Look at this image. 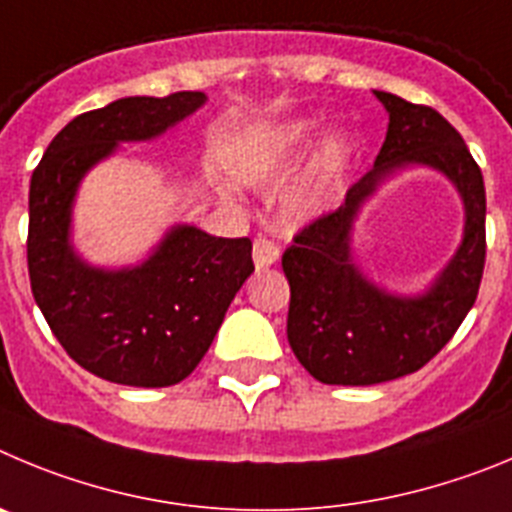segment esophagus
I'll list each match as a JSON object with an SVG mask.
<instances>
[{"label": "esophagus", "mask_w": 512, "mask_h": 512, "mask_svg": "<svg viewBox=\"0 0 512 512\" xmlns=\"http://www.w3.org/2000/svg\"><path fill=\"white\" fill-rule=\"evenodd\" d=\"M252 257H255V265L262 270V267H270L278 262L280 250L273 245V242H270V239L257 237L255 245H252Z\"/></svg>", "instance_id": "1"}]
</instances>
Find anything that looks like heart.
<instances>
[{
	"label": "heart",
	"instance_id": "1",
	"mask_svg": "<svg viewBox=\"0 0 512 512\" xmlns=\"http://www.w3.org/2000/svg\"><path fill=\"white\" fill-rule=\"evenodd\" d=\"M316 140V124L298 119L288 122L270 135L262 137L239 165V176L252 186H265L285 173L296 168L298 160L308 153V147ZM344 173H347V147L342 140H331L329 145L313 160L306 181L290 196V211L298 219H316L326 214L334 204L336 193L344 186Z\"/></svg>",
	"mask_w": 512,
	"mask_h": 512
}]
</instances>
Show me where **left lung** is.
<instances>
[{
    "label": "left lung",
    "mask_w": 512,
    "mask_h": 512,
    "mask_svg": "<svg viewBox=\"0 0 512 512\" xmlns=\"http://www.w3.org/2000/svg\"><path fill=\"white\" fill-rule=\"evenodd\" d=\"M375 96L390 117L375 165L339 209L308 224L283 255L290 349L326 385H377L421 370L474 306L485 270V183L462 135L436 109L388 91ZM408 167L436 169L458 188L465 232L426 289L395 294L366 278L353 255V229L381 183Z\"/></svg>",
    "instance_id": "1"
}]
</instances>
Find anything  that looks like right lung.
I'll return each mask as SVG.
<instances>
[{"mask_svg":"<svg viewBox=\"0 0 512 512\" xmlns=\"http://www.w3.org/2000/svg\"><path fill=\"white\" fill-rule=\"evenodd\" d=\"M206 104L201 91L127 96L71 119L30 181L27 267L35 303L71 359L101 380L168 388L209 352L237 290L255 273L247 237L176 224L145 260L91 265L73 245V206L89 170L124 142H150Z\"/></svg>","mask_w":512,"mask_h":512,"instance_id":"right-lung-1","label":"right lung"}]
</instances>
